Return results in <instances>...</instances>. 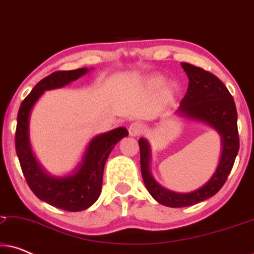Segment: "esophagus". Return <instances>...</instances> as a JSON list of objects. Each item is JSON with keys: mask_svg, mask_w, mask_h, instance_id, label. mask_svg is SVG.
Returning <instances> with one entry per match:
<instances>
[{"mask_svg": "<svg viewBox=\"0 0 254 254\" xmlns=\"http://www.w3.org/2000/svg\"><path fill=\"white\" fill-rule=\"evenodd\" d=\"M129 135L130 136H140L141 134L144 133L145 127L142 123H133L129 126Z\"/></svg>", "mask_w": 254, "mask_h": 254, "instance_id": "34e87169", "label": "esophagus"}]
</instances>
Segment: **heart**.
Wrapping results in <instances>:
<instances>
[{
	"mask_svg": "<svg viewBox=\"0 0 254 254\" xmlns=\"http://www.w3.org/2000/svg\"><path fill=\"white\" fill-rule=\"evenodd\" d=\"M149 84L152 88H159V86H162L164 84V79L161 76H152V77L149 79Z\"/></svg>",
	"mask_w": 254,
	"mask_h": 254,
	"instance_id": "1",
	"label": "heart"
}]
</instances>
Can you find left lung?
<instances>
[{"label": "left lung", "instance_id": "1", "mask_svg": "<svg viewBox=\"0 0 254 254\" xmlns=\"http://www.w3.org/2000/svg\"><path fill=\"white\" fill-rule=\"evenodd\" d=\"M182 67L189 76V89L177 113L209 125L222 137V155L216 171L199 190L190 193H176L159 185L152 178L150 147L147 140L140 138V163L144 185L151 196L163 206L180 208L192 206L213 196L224 185L239 150L237 110L234 98L223 83L211 72L183 62Z\"/></svg>", "mask_w": 254, "mask_h": 254}]
</instances>
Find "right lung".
Wrapping results in <instances>:
<instances>
[{"label":"right lung","instance_id":"add662e5","mask_svg":"<svg viewBox=\"0 0 254 254\" xmlns=\"http://www.w3.org/2000/svg\"><path fill=\"white\" fill-rule=\"evenodd\" d=\"M88 68L54 71L41 79L20 104L15 135V147L20 168L31 190L51 206L67 211L84 210L100 195L104 166L110 152L128 130L119 127L97 135L90 142L78 168L70 176L52 177L44 171L34 157L29 140L31 110L46 90L58 89L85 75Z\"/></svg>","mask_w":254,"mask_h":254}]
</instances>
